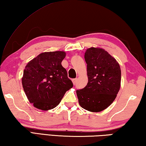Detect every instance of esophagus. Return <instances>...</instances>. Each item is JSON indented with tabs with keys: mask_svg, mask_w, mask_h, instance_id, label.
Here are the masks:
<instances>
[{
	"mask_svg": "<svg viewBox=\"0 0 146 146\" xmlns=\"http://www.w3.org/2000/svg\"><path fill=\"white\" fill-rule=\"evenodd\" d=\"M76 80H77V79H76V78H73V79H72V82H73L74 85H75V84H76Z\"/></svg>",
	"mask_w": 146,
	"mask_h": 146,
	"instance_id": "esophagus-1",
	"label": "esophagus"
}]
</instances>
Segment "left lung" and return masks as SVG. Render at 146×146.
Returning <instances> with one entry per match:
<instances>
[{"label":"left lung","instance_id":"left-lung-1","mask_svg":"<svg viewBox=\"0 0 146 146\" xmlns=\"http://www.w3.org/2000/svg\"><path fill=\"white\" fill-rule=\"evenodd\" d=\"M88 82L76 90L79 104L91 112H100L111 104L120 88L121 70L117 61L104 49L91 48L84 55Z\"/></svg>","mask_w":146,"mask_h":146}]
</instances>
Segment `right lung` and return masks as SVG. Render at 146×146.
Here are the masks:
<instances>
[{
	"label": "right lung",
	"mask_w": 146,
	"mask_h": 146,
	"mask_svg": "<svg viewBox=\"0 0 146 146\" xmlns=\"http://www.w3.org/2000/svg\"><path fill=\"white\" fill-rule=\"evenodd\" d=\"M65 56L64 51L44 52L26 65L22 83L34 107L43 111L55 108L66 91L73 86L61 64Z\"/></svg>",
	"instance_id": "obj_1"
}]
</instances>
